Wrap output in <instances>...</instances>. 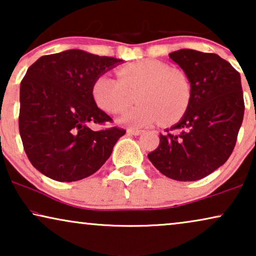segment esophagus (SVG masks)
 I'll return each mask as SVG.
<instances>
[{
  "label": "esophagus",
  "instance_id": "34e87169",
  "mask_svg": "<svg viewBox=\"0 0 256 256\" xmlns=\"http://www.w3.org/2000/svg\"><path fill=\"white\" fill-rule=\"evenodd\" d=\"M127 134L128 135L138 136L140 134H142V130H140V129H132V128H129V129H127Z\"/></svg>",
  "mask_w": 256,
  "mask_h": 256
}]
</instances>
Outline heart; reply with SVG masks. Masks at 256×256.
Wrapping results in <instances>:
<instances>
[{"label":"heart","instance_id":"heart-1","mask_svg":"<svg viewBox=\"0 0 256 256\" xmlns=\"http://www.w3.org/2000/svg\"><path fill=\"white\" fill-rule=\"evenodd\" d=\"M118 79L101 74L94 80L92 98L101 110L120 114L130 106L134 96L138 104L120 118L132 128L160 121L172 124L184 116L192 100V85L186 73L160 60H138L121 66Z\"/></svg>","mask_w":256,"mask_h":256}]
</instances>
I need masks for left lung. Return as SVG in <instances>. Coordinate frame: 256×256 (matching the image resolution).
I'll return each mask as SVG.
<instances>
[{"mask_svg": "<svg viewBox=\"0 0 256 256\" xmlns=\"http://www.w3.org/2000/svg\"><path fill=\"white\" fill-rule=\"evenodd\" d=\"M192 85L190 107L148 158L174 180L204 178L228 160L244 120L240 73L216 54L182 48L169 54Z\"/></svg>", "mask_w": 256, "mask_h": 256, "instance_id": "8db88e82", "label": "left lung"}]
</instances>
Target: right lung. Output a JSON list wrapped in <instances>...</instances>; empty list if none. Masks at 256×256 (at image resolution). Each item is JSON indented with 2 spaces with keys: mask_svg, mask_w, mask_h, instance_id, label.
Wrapping results in <instances>:
<instances>
[{
  "mask_svg": "<svg viewBox=\"0 0 256 256\" xmlns=\"http://www.w3.org/2000/svg\"><path fill=\"white\" fill-rule=\"evenodd\" d=\"M121 59L68 50L40 57L20 82L18 127L24 152L51 180L76 182L93 174L110 158L126 130H93L112 122L94 102L92 85Z\"/></svg>",
  "mask_w": 256,
  "mask_h": 256,
  "instance_id": "1",
  "label": "right lung"
}]
</instances>
